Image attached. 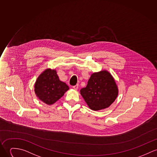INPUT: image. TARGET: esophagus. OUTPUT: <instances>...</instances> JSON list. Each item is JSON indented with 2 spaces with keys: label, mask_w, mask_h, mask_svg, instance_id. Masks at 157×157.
Returning <instances> with one entry per match:
<instances>
[{
  "label": "esophagus",
  "mask_w": 157,
  "mask_h": 157,
  "mask_svg": "<svg viewBox=\"0 0 157 157\" xmlns=\"http://www.w3.org/2000/svg\"><path fill=\"white\" fill-rule=\"evenodd\" d=\"M78 84L75 85H74V86H73V88H74L75 90H78Z\"/></svg>",
  "instance_id": "34e87169"
}]
</instances>
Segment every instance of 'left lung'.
I'll return each instance as SVG.
<instances>
[{
    "label": "left lung",
    "instance_id": "8db88e82",
    "mask_svg": "<svg viewBox=\"0 0 157 157\" xmlns=\"http://www.w3.org/2000/svg\"><path fill=\"white\" fill-rule=\"evenodd\" d=\"M116 82L106 70L91 74L86 86L80 90L88 106L93 110L109 108L118 95Z\"/></svg>",
    "mask_w": 157,
    "mask_h": 157
}]
</instances>
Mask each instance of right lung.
<instances>
[{"label": "right lung", "instance_id": "add662e5", "mask_svg": "<svg viewBox=\"0 0 157 157\" xmlns=\"http://www.w3.org/2000/svg\"><path fill=\"white\" fill-rule=\"evenodd\" d=\"M34 87L37 97L48 105L55 103L69 90V86L59 79L56 70L49 68L39 75Z\"/></svg>", "mask_w": 157, "mask_h": 157}]
</instances>
